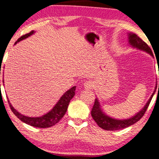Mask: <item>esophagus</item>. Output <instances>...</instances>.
<instances>
[{
  "mask_svg": "<svg viewBox=\"0 0 159 159\" xmlns=\"http://www.w3.org/2000/svg\"><path fill=\"white\" fill-rule=\"evenodd\" d=\"M93 82L92 81H87L84 83V86L85 88L88 89V90H90V89L93 88Z\"/></svg>",
  "mask_w": 159,
  "mask_h": 159,
  "instance_id": "esophagus-1",
  "label": "esophagus"
}]
</instances>
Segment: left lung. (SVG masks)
I'll return each mask as SVG.
<instances>
[{
	"mask_svg": "<svg viewBox=\"0 0 159 159\" xmlns=\"http://www.w3.org/2000/svg\"><path fill=\"white\" fill-rule=\"evenodd\" d=\"M129 42L130 44L134 47V48H137L139 49V50H144V51L147 52L150 54L151 56L153 57V53L152 52L151 48L148 46V44L146 42H144L136 34L134 33H130L129 34ZM157 87V86H156ZM158 89H159V84H158ZM156 90H155L154 93L152 94L151 97L149 98V101L146 106H144L143 109L141 111H139L137 115H135L132 118H128V119L125 120H117L111 118L110 117L107 116L100 109V105L98 99H95V102H94L93 109L91 110V116L93 119L97 122L99 128H102L103 130H121V129L128 128V127L130 126V125H134L136 122H137L144 116L145 112H146V109H147L148 106H149V103H150L152 98L153 95H154L155 92Z\"/></svg>",
	"mask_w": 159,
	"mask_h": 159,
	"instance_id": "left-lung-1",
	"label": "left lung"
}]
</instances>
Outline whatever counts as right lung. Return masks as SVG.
<instances>
[{
  "mask_svg": "<svg viewBox=\"0 0 159 159\" xmlns=\"http://www.w3.org/2000/svg\"><path fill=\"white\" fill-rule=\"evenodd\" d=\"M33 33H34V31H31L29 33H28V34H24V35L21 36L15 43L22 41V40L25 39L26 38L29 37V36L31 35ZM75 86H74L71 89H69L68 91H66V93L62 96V97H61L60 100L58 101V102L56 104V106L52 109L51 111H50L48 113L45 114L44 116L41 117H37V118H31V117H27L20 114V112H18V111L16 110L12 106L9 100L8 102L9 105H10V109H11L12 111L13 112V114H14L19 119L21 120L22 121H23L24 123L31 125V126L35 127V128H50V127L53 126L56 124L58 123V122L60 121V120L62 119V118L64 116V115L66 114L68 109V106H69V102H70L71 99L73 98V97H74L75 94Z\"/></svg>",
  "mask_w": 159,
  "mask_h": 159,
  "instance_id": "right-lung-1",
  "label": "right lung"
}]
</instances>
